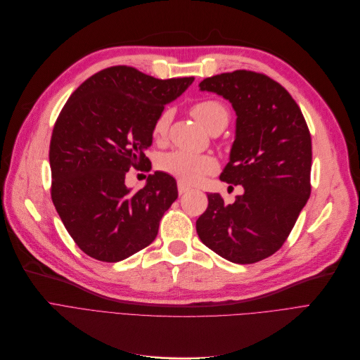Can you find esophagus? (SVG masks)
Instances as JSON below:
<instances>
[{
	"mask_svg": "<svg viewBox=\"0 0 360 360\" xmlns=\"http://www.w3.org/2000/svg\"><path fill=\"white\" fill-rule=\"evenodd\" d=\"M177 189H179V195H184V193H187V192L191 191L189 187H187V186H186V184H183V183H180V181H179Z\"/></svg>",
	"mask_w": 360,
	"mask_h": 360,
	"instance_id": "1",
	"label": "esophagus"
}]
</instances>
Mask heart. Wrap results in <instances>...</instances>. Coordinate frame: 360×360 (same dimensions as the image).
Masks as SVG:
<instances>
[{
    "label": "heart",
    "instance_id": "b5f03b06",
    "mask_svg": "<svg viewBox=\"0 0 360 360\" xmlns=\"http://www.w3.org/2000/svg\"><path fill=\"white\" fill-rule=\"evenodd\" d=\"M192 115L207 129L214 130L217 127L224 129L229 123V111L219 101L207 99L196 102L191 108ZM169 111H162L152 126L153 139L161 141L168 133ZM158 167L164 173L173 176L186 186H195L214 174L218 169V162L214 157L207 153H191L186 150H171L158 158Z\"/></svg>",
    "mask_w": 360,
    "mask_h": 360
}]
</instances>
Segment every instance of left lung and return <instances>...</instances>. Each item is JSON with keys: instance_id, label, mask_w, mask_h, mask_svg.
Segmentation results:
<instances>
[{"instance_id": "1", "label": "left lung", "mask_w": 360, "mask_h": 360, "mask_svg": "<svg viewBox=\"0 0 360 360\" xmlns=\"http://www.w3.org/2000/svg\"><path fill=\"white\" fill-rule=\"evenodd\" d=\"M199 86L229 99L237 114L230 162L219 179L242 184L245 193L230 205L210 193L198 236L234 264L259 262L284 245L311 196L309 129L292 95L266 75L236 70Z\"/></svg>"}]
</instances>
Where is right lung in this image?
Masks as SVG:
<instances>
[{
    "mask_svg": "<svg viewBox=\"0 0 360 360\" xmlns=\"http://www.w3.org/2000/svg\"><path fill=\"white\" fill-rule=\"evenodd\" d=\"M195 77L155 79L138 68L112 65L67 99L49 143L51 198L68 234L88 256L123 261L149 246L179 193L162 171L131 193L130 168L149 164L152 126Z\"/></svg>",
    "mask_w": 360,
    "mask_h": 360,
    "instance_id": "add662e5",
    "label": "right lung"
}]
</instances>
